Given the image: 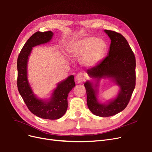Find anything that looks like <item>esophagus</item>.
Masks as SVG:
<instances>
[{"label":"esophagus","instance_id":"esophagus-1","mask_svg":"<svg viewBox=\"0 0 152 152\" xmlns=\"http://www.w3.org/2000/svg\"><path fill=\"white\" fill-rule=\"evenodd\" d=\"M83 80V75L81 73H79V74H77L76 76V81L79 83H81L82 81V80Z\"/></svg>","mask_w":152,"mask_h":152}]
</instances>
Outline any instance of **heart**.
Segmentation results:
<instances>
[{
  "label": "heart",
  "mask_w": 152,
  "mask_h": 152,
  "mask_svg": "<svg viewBox=\"0 0 152 152\" xmlns=\"http://www.w3.org/2000/svg\"><path fill=\"white\" fill-rule=\"evenodd\" d=\"M72 57H79L83 66L93 67L101 62L107 51V44L104 39L86 37L72 42L67 48Z\"/></svg>",
  "instance_id": "heart-1"
}]
</instances>
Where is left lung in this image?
<instances>
[{
    "label": "left lung",
    "instance_id": "8db88e82",
    "mask_svg": "<svg viewBox=\"0 0 152 152\" xmlns=\"http://www.w3.org/2000/svg\"><path fill=\"white\" fill-rule=\"evenodd\" d=\"M111 42L107 56L96 66L87 70L91 80L85 83L88 107L99 117H110L123 110L128 105L136 85V60L126 39L121 34L104 30ZM110 79L118 86L116 96L105 103L97 99L102 79Z\"/></svg>",
    "mask_w": 152,
    "mask_h": 152
}]
</instances>
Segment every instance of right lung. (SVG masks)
<instances>
[{
	"label": "right lung",
	"instance_id": "right-lung-1",
	"mask_svg": "<svg viewBox=\"0 0 152 152\" xmlns=\"http://www.w3.org/2000/svg\"><path fill=\"white\" fill-rule=\"evenodd\" d=\"M53 36L51 31H38L24 44L18 58V88L31 113L42 119L55 120L62 117L67 109V96L75 86L74 76L71 75L57 83L50 96L40 99L34 93L28 79V64L33 48L50 42Z\"/></svg>",
	"mask_w": 152,
	"mask_h": 152
}]
</instances>
